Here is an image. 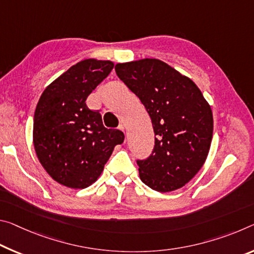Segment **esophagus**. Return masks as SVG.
<instances>
[{
    "label": "esophagus",
    "instance_id": "obj_1",
    "mask_svg": "<svg viewBox=\"0 0 254 254\" xmlns=\"http://www.w3.org/2000/svg\"><path fill=\"white\" fill-rule=\"evenodd\" d=\"M119 128H120V130H121V131H122V132H126V127H124V126H123V124H120V127H119Z\"/></svg>",
    "mask_w": 254,
    "mask_h": 254
}]
</instances>
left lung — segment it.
Listing matches in <instances>:
<instances>
[{"mask_svg":"<svg viewBox=\"0 0 254 254\" xmlns=\"http://www.w3.org/2000/svg\"><path fill=\"white\" fill-rule=\"evenodd\" d=\"M115 71L141 100L154 127V151L138 160L140 179L158 192L184 187L203 166L210 149V105L190 78L160 60L118 63Z\"/></svg>","mask_w":254,"mask_h":254,"instance_id":"1","label":"left lung"}]
</instances>
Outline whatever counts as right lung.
Masks as SVG:
<instances>
[{
	"label": "right lung",
	"instance_id": "add662e5",
	"mask_svg": "<svg viewBox=\"0 0 254 254\" xmlns=\"http://www.w3.org/2000/svg\"><path fill=\"white\" fill-rule=\"evenodd\" d=\"M113 67L108 60H82L48 84L36 106V155L47 174L66 188L95 183L116 144L124 141L122 131L106 128L99 112L86 104Z\"/></svg>",
	"mask_w": 254,
	"mask_h": 254
}]
</instances>
